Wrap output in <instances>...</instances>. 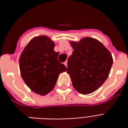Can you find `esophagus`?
<instances>
[{
    "label": "esophagus",
    "instance_id": "1",
    "mask_svg": "<svg viewBox=\"0 0 128 128\" xmlns=\"http://www.w3.org/2000/svg\"><path fill=\"white\" fill-rule=\"evenodd\" d=\"M64 65H65V66H66L67 67V61L65 62H64Z\"/></svg>",
    "mask_w": 128,
    "mask_h": 128
}]
</instances>
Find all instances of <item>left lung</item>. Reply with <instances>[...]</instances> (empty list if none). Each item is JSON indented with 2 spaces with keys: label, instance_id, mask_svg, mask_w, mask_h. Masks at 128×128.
Segmentation results:
<instances>
[{
  "label": "left lung",
  "instance_id": "8db88e82",
  "mask_svg": "<svg viewBox=\"0 0 128 128\" xmlns=\"http://www.w3.org/2000/svg\"><path fill=\"white\" fill-rule=\"evenodd\" d=\"M70 44L73 51L68 60L66 72L77 91L92 93L108 78L113 63L112 55L102 42L92 38H83Z\"/></svg>",
  "mask_w": 128,
  "mask_h": 128
}]
</instances>
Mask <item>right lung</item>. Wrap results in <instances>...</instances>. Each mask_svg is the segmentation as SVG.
Returning <instances> with one entry per match:
<instances>
[{
  "label": "right lung",
  "instance_id": "right-lung-1",
  "mask_svg": "<svg viewBox=\"0 0 128 128\" xmlns=\"http://www.w3.org/2000/svg\"><path fill=\"white\" fill-rule=\"evenodd\" d=\"M55 43L50 38L40 36L27 44L19 59L22 80L36 94L46 95L53 90L60 73L66 67L58 60V52L54 50Z\"/></svg>",
  "mask_w": 128,
  "mask_h": 128
}]
</instances>
